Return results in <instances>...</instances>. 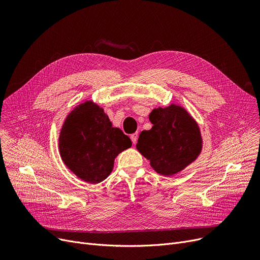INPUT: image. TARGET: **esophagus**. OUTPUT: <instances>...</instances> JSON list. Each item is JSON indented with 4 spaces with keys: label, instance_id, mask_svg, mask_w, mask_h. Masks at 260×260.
Returning a JSON list of instances; mask_svg holds the SVG:
<instances>
[{
    "label": "esophagus",
    "instance_id": "obj_1",
    "mask_svg": "<svg viewBox=\"0 0 260 260\" xmlns=\"http://www.w3.org/2000/svg\"><path fill=\"white\" fill-rule=\"evenodd\" d=\"M138 136H139V134H138V133H134V134L131 135V140H132V142H133L134 144H136V142H137Z\"/></svg>",
    "mask_w": 260,
    "mask_h": 260
}]
</instances>
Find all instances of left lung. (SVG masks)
<instances>
[{"label":"left lung","mask_w":260,"mask_h":260,"mask_svg":"<svg viewBox=\"0 0 260 260\" xmlns=\"http://www.w3.org/2000/svg\"><path fill=\"white\" fill-rule=\"evenodd\" d=\"M151 129L143 131L137 148L163 176H172L194 161L202 150V138L196 121L180 107L153 110Z\"/></svg>","instance_id":"left-lung-1"}]
</instances>
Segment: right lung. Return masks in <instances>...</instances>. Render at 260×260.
<instances>
[{"label": "right lung", "instance_id": "obj_1", "mask_svg": "<svg viewBox=\"0 0 260 260\" xmlns=\"http://www.w3.org/2000/svg\"><path fill=\"white\" fill-rule=\"evenodd\" d=\"M131 146L129 138L120 128L113 127L103 110L90 101L68 116L59 137L64 164L92 184L106 180L118 153Z\"/></svg>", "mask_w": 260, "mask_h": 260}]
</instances>
